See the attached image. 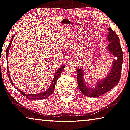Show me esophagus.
<instances>
[{
	"label": "esophagus",
	"mask_w": 130,
	"mask_h": 130,
	"mask_svg": "<svg viewBox=\"0 0 130 130\" xmlns=\"http://www.w3.org/2000/svg\"><path fill=\"white\" fill-rule=\"evenodd\" d=\"M74 60H75V59L73 57H69L68 58V63H73Z\"/></svg>",
	"instance_id": "34e87169"
}]
</instances>
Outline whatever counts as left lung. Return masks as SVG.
<instances>
[{
  "label": "left lung",
  "mask_w": 130,
  "mask_h": 130,
  "mask_svg": "<svg viewBox=\"0 0 130 130\" xmlns=\"http://www.w3.org/2000/svg\"><path fill=\"white\" fill-rule=\"evenodd\" d=\"M108 39L109 44L106 48L110 54L115 58L113 61L112 68L106 76L97 80L95 85L90 87L85 82L84 75L85 72L82 68H77V79L80 91L88 97H98L111 89L119 83L120 79L121 71L123 62V53L117 35L110 28H108Z\"/></svg>",
  "instance_id": "1"
}]
</instances>
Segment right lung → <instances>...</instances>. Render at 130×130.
Returning <instances> with one entry per match:
<instances>
[{
  "label": "right lung",
  "mask_w": 130,
  "mask_h": 130,
  "mask_svg": "<svg viewBox=\"0 0 130 130\" xmlns=\"http://www.w3.org/2000/svg\"><path fill=\"white\" fill-rule=\"evenodd\" d=\"M15 36V35L14 36H13L11 40H10V42L9 43V45L8 47L7 48V50H6V59H7V73H8V76H9V78L10 82L12 84V85H13L15 88H16L17 89V90L19 91L21 94L22 95H24L25 97L27 98L28 99H30V100H43V99H46L47 97H48L49 96H50L51 94H53V92L54 91L55 89V83H56L57 80L58 79V77H59L61 74L62 72V71L64 70L65 69V65H62L61 67H59V68L57 70V71L54 73V77H53V79L52 82H51V83L50 84V86H49V87L47 88V89L46 90V91L42 92H39V93H37V94H28V93H25V92H24L21 91L20 90L18 89L17 87H16L15 85H14L13 81L11 80V77H10V75L9 73V68H8V55H9V51L10 50V46H11L12 42H13V38Z\"/></svg>",
  "instance_id": "1"
}]
</instances>
